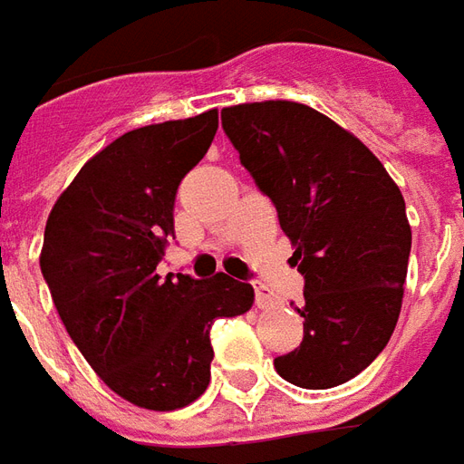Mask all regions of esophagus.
I'll list each match as a JSON object with an SVG mask.
<instances>
[{
	"mask_svg": "<svg viewBox=\"0 0 464 464\" xmlns=\"http://www.w3.org/2000/svg\"><path fill=\"white\" fill-rule=\"evenodd\" d=\"M255 294H256L255 302H256V306H259V309H269V306H274V304H276V296H274V294L266 289L265 284H256Z\"/></svg>",
	"mask_w": 464,
	"mask_h": 464,
	"instance_id": "34e87169",
	"label": "esophagus"
}]
</instances>
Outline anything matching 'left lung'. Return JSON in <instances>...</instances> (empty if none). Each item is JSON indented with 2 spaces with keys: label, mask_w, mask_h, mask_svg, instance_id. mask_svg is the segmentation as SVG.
I'll list each match as a JSON object with an SVG mask.
<instances>
[{
  "label": "left lung",
  "mask_w": 464,
  "mask_h": 464,
  "mask_svg": "<svg viewBox=\"0 0 464 464\" xmlns=\"http://www.w3.org/2000/svg\"><path fill=\"white\" fill-rule=\"evenodd\" d=\"M239 160L272 199L304 274V341L274 358L324 391L371 366L393 334L411 256L405 199L356 135L296 101L222 108Z\"/></svg>",
  "instance_id": "8db88e82"
}]
</instances>
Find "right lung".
Masks as SVG:
<instances>
[{
    "label": "right lung",
    "instance_id": "1",
    "mask_svg": "<svg viewBox=\"0 0 464 464\" xmlns=\"http://www.w3.org/2000/svg\"><path fill=\"white\" fill-rule=\"evenodd\" d=\"M218 133V108L143 125L91 158L53 202L39 265L73 343L128 403L178 411L209 385L218 319L246 314L255 289L218 274H158L175 237L178 185Z\"/></svg>",
    "mask_w": 464,
    "mask_h": 464
}]
</instances>
